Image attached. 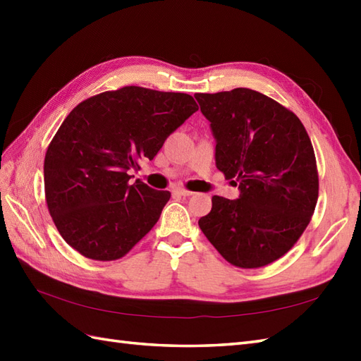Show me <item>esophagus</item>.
<instances>
[{"label": "esophagus", "mask_w": 361, "mask_h": 361, "mask_svg": "<svg viewBox=\"0 0 361 361\" xmlns=\"http://www.w3.org/2000/svg\"><path fill=\"white\" fill-rule=\"evenodd\" d=\"M172 192L175 194V195H180V197H190V195H194V192L192 190H188V189H183V188H175Z\"/></svg>", "instance_id": "esophagus-1"}]
</instances>
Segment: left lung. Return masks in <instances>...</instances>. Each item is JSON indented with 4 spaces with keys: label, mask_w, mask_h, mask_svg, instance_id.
Wrapping results in <instances>:
<instances>
[{
    "label": "left lung",
    "mask_w": 361,
    "mask_h": 361,
    "mask_svg": "<svg viewBox=\"0 0 361 361\" xmlns=\"http://www.w3.org/2000/svg\"><path fill=\"white\" fill-rule=\"evenodd\" d=\"M195 99L216 137V166L240 189L237 200L214 195L198 225L229 264L265 267L291 250L315 211L319 183L310 137L293 111L259 91Z\"/></svg>",
    "instance_id": "left-lung-1"
}]
</instances>
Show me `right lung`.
Wrapping results in <instances>:
<instances>
[{
  "mask_svg": "<svg viewBox=\"0 0 361 361\" xmlns=\"http://www.w3.org/2000/svg\"><path fill=\"white\" fill-rule=\"evenodd\" d=\"M192 96L142 87L105 91L80 102L52 137L44 157V195L65 242L93 260H116L155 226L171 198L141 180L140 161L153 159L190 114Z\"/></svg>",
  "mask_w": 361,
  "mask_h": 361,
  "instance_id": "add662e5",
  "label": "right lung"
}]
</instances>
